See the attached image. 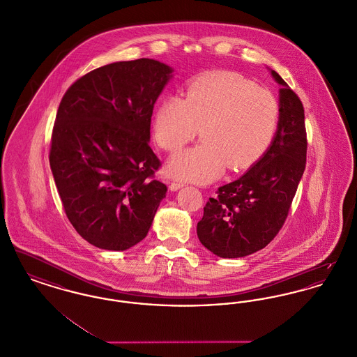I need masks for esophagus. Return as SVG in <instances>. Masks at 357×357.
<instances>
[{"label":"esophagus","instance_id":"1","mask_svg":"<svg viewBox=\"0 0 357 357\" xmlns=\"http://www.w3.org/2000/svg\"><path fill=\"white\" fill-rule=\"evenodd\" d=\"M183 186H185V183L178 182V181H174V182H171L170 183V190L171 191H176V190H179L181 187Z\"/></svg>","mask_w":357,"mask_h":357}]
</instances>
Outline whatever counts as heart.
<instances>
[{
	"label": "heart",
	"mask_w": 357,
	"mask_h": 357,
	"mask_svg": "<svg viewBox=\"0 0 357 357\" xmlns=\"http://www.w3.org/2000/svg\"><path fill=\"white\" fill-rule=\"evenodd\" d=\"M278 102L272 93L238 73L215 70L188 82L182 99L165 98L153 115L158 144L176 153L199 134L204 140L175 155L169 171L178 179L207 183L223 170H243L272 142Z\"/></svg>",
	"instance_id": "b5f03b06"
}]
</instances>
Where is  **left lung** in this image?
Listing matches in <instances>:
<instances>
[{"instance_id":"1","label":"left lung","mask_w":357,"mask_h":357,"mask_svg":"<svg viewBox=\"0 0 357 357\" xmlns=\"http://www.w3.org/2000/svg\"><path fill=\"white\" fill-rule=\"evenodd\" d=\"M280 88V115L272 144L237 181L220 187L204 207L197 234L222 258L264 249L278 234L306 163L305 115L300 98L271 69Z\"/></svg>"}]
</instances>
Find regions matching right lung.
<instances>
[{"mask_svg": "<svg viewBox=\"0 0 357 357\" xmlns=\"http://www.w3.org/2000/svg\"><path fill=\"white\" fill-rule=\"evenodd\" d=\"M172 70L153 59L112 63L76 80L59 105L52 174L69 222L96 248L139 243L166 197L149 142L153 104Z\"/></svg>", "mask_w": 357, "mask_h": 357, "instance_id": "1", "label": "right lung"}]
</instances>
